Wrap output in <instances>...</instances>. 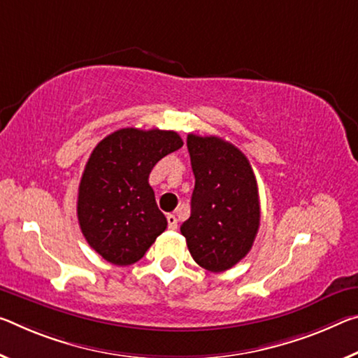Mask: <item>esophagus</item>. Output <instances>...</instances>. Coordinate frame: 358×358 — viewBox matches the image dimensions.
I'll use <instances>...</instances> for the list:
<instances>
[{
  "label": "esophagus",
  "instance_id": "obj_1",
  "mask_svg": "<svg viewBox=\"0 0 358 358\" xmlns=\"http://www.w3.org/2000/svg\"><path fill=\"white\" fill-rule=\"evenodd\" d=\"M167 223H169V229H177L178 228V220L172 213L167 215Z\"/></svg>",
  "mask_w": 358,
  "mask_h": 358
}]
</instances>
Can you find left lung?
I'll list each match as a JSON object with an SVG mask.
<instances>
[{"label": "left lung", "mask_w": 358, "mask_h": 358, "mask_svg": "<svg viewBox=\"0 0 358 358\" xmlns=\"http://www.w3.org/2000/svg\"><path fill=\"white\" fill-rule=\"evenodd\" d=\"M186 145L196 185L191 217L180 231L197 264L228 271L245 258L257 237V178L247 156L229 141L189 134Z\"/></svg>", "instance_id": "left-lung-1"}]
</instances>
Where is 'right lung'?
<instances>
[{
	"mask_svg": "<svg viewBox=\"0 0 358 358\" xmlns=\"http://www.w3.org/2000/svg\"><path fill=\"white\" fill-rule=\"evenodd\" d=\"M173 130L119 129L95 146L78 192V221L108 263H137L167 228L148 183L152 167L180 150Z\"/></svg>",
	"mask_w": 358,
	"mask_h": 358,
	"instance_id": "1",
	"label": "right lung"
}]
</instances>
